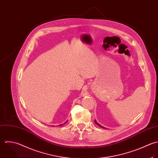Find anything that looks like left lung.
Instances as JSON below:
<instances>
[{"label": "left lung", "instance_id": "8db88e82", "mask_svg": "<svg viewBox=\"0 0 158 158\" xmlns=\"http://www.w3.org/2000/svg\"><path fill=\"white\" fill-rule=\"evenodd\" d=\"M95 123L97 124V125H98L99 127H102V128H103V129H105V127H103L102 126H101V125H100L97 122V121L96 120H95Z\"/></svg>", "mask_w": 158, "mask_h": 158}]
</instances>
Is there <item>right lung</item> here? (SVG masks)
Here are the masks:
<instances>
[{"label":"right lung","instance_id":"obj_1","mask_svg":"<svg viewBox=\"0 0 158 158\" xmlns=\"http://www.w3.org/2000/svg\"><path fill=\"white\" fill-rule=\"evenodd\" d=\"M67 122H68V121H66V122H65V123H64V124H65V123H67ZM63 124H60V125H59V126H62V125H63Z\"/></svg>","mask_w":158,"mask_h":158}]
</instances>
